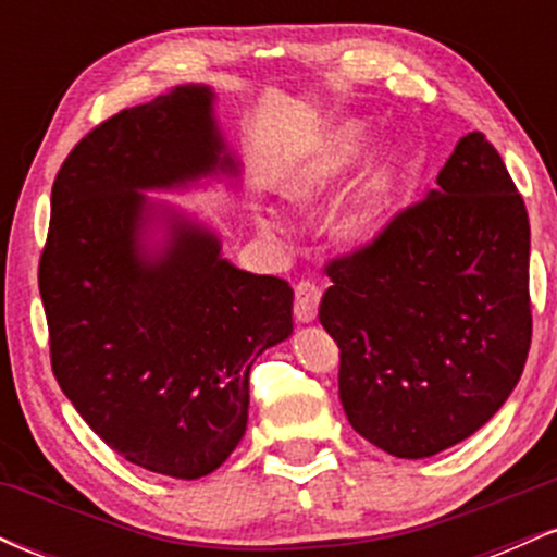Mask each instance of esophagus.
<instances>
[{
    "mask_svg": "<svg viewBox=\"0 0 557 557\" xmlns=\"http://www.w3.org/2000/svg\"><path fill=\"white\" fill-rule=\"evenodd\" d=\"M319 300H322V287L311 280H300L296 285V300H293V311H296L298 322H314Z\"/></svg>",
    "mask_w": 557,
    "mask_h": 557,
    "instance_id": "esophagus-1",
    "label": "esophagus"
}]
</instances>
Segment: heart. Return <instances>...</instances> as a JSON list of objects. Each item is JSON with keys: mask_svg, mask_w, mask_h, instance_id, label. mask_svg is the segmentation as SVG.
<instances>
[{"mask_svg": "<svg viewBox=\"0 0 557 557\" xmlns=\"http://www.w3.org/2000/svg\"><path fill=\"white\" fill-rule=\"evenodd\" d=\"M363 146V127L361 125H345L335 133V138L330 140L327 149L322 151V157H317L314 162H309L306 168H300L296 175L290 177L285 185V194L293 201H311L322 194L327 185L335 181L341 172L359 157ZM389 188H393V164L389 157L380 159L369 175L363 177V183L354 190L345 201L337 207L335 216H332V233L341 240H361L376 227V222L385 214L387 201H389ZM261 230L267 235H277L280 227L277 222L261 220Z\"/></svg>", "mask_w": 557, "mask_h": 557, "instance_id": "obj_1", "label": "heart"}]
</instances>
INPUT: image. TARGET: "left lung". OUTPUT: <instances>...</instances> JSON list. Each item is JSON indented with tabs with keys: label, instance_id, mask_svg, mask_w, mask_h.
<instances>
[{
	"label": "left lung",
	"instance_id": "obj_1",
	"mask_svg": "<svg viewBox=\"0 0 557 557\" xmlns=\"http://www.w3.org/2000/svg\"><path fill=\"white\" fill-rule=\"evenodd\" d=\"M319 322L341 348V400L363 440L398 458L461 443L513 393L532 345L529 216L484 133L437 188L324 267Z\"/></svg>",
	"mask_w": 557,
	"mask_h": 557
}]
</instances>
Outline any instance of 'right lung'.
Wrapping results in <instances>:
<instances>
[{
  "label": "right lung",
  "instance_id": "obj_1",
  "mask_svg": "<svg viewBox=\"0 0 557 557\" xmlns=\"http://www.w3.org/2000/svg\"><path fill=\"white\" fill-rule=\"evenodd\" d=\"M212 99L177 86L88 131L54 177L38 261L62 393L125 461L175 479L227 461L253 361L293 332V287L230 264L209 230L175 220L159 257L138 246V190L235 172Z\"/></svg>",
  "mask_w": 557,
  "mask_h": 557
}]
</instances>
